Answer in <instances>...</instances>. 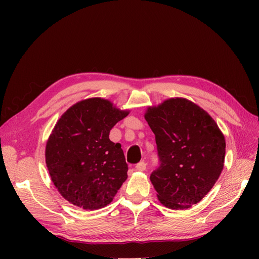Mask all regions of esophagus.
<instances>
[{
  "instance_id": "34e87169",
  "label": "esophagus",
  "mask_w": 259,
  "mask_h": 259,
  "mask_svg": "<svg viewBox=\"0 0 259 259\" xmlns=\"http://www.w3.org/2000/svg\"><path fill=\"white\" fill-rule=\"evenodd\" d=\"M146 166H147V163L142 161V162L137 163L135 167H136V170H138V171H144L146 169Z\"/></svg>"
}]
</instances>
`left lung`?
<instances>
[{"label":"left lung","mask_w":259,"mask_h":259,"mask_svg":"<svg viewBox=\"0 0 259 259\" xmlns=\"http://www.w3.org/2000/svg\"><path fill=\"white\" fill-rule=\"evenodd\" d=\"M145 119L155 135L160 167L150 180L159 201L187 209L213 188L225 163L226 140L205 110L182 97L148 107Z\"/></svg>","instance_id":"8db88e82"}]
</instances>
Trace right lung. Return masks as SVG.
<instances>
[{
  "label": "right lung",
  "mask_w": 259,
  "mask_h": 259,
  "mask_svg": "<svg viewBox=\"0 0 259 259\" xmlns=\"http://www.w3.org/2000/svg\"><path fill=\"white\" fill-rule=\"evenodd\" d=\"M128 113L110 100L94 97L60 116L46 143L45 162L53 184L69 203L94 210L112 202L128 167L121 145L109 134Z\"/></svg>",
  "instance_id": "add662e5"
}]
</instances>
